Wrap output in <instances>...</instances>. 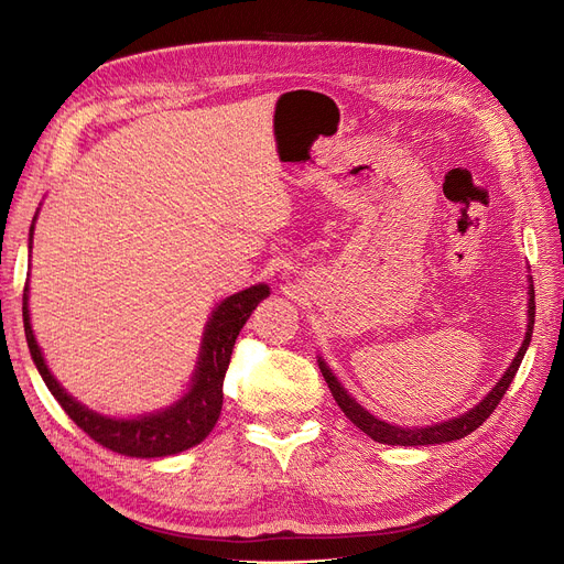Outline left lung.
<instances>
[{
  "label": "left lung",
  "mask_w": 564,
  "mask_h": 564,
  "mask_svg": "<svg viewBox=\"0 0 564 564\" xmlns=\"http://www.w3.org/2000/svg\"><path fill=\"white\" fill-rule=\"evenodd\" d=\"M532 326H534V286H532V278L528 275V326H525V337L521 341V348L517 351L514 360L509 362V367L505 369L502 379L487 392L485 399H479L470 411H466L457 417L443 420V422L426 424V426H399V424H390L386 420H379L377 415H371L367 409H362L351 394H348V390L337 381L333 369L326 365V360L321 356H318V369H321V373H324V379H326V383H328V388H330V392L337 401V406L358 429H362V432L369 438H373L377 443H383V445H404V447L406 445H441V443L459 441V438L468 436L494 413V409L498 406V401L507 392L509 383L514 381L517 371L521 367V360H523L528 346H530Z\"/></svg>",
  "instance_id": "left-lung-1"
}]
</instances>
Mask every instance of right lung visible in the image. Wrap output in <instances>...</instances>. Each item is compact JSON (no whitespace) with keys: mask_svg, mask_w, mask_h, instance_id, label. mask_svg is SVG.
Returning <instances> with one entry per match:
<instances>
[{"mask_svg":"<svg viewBox=\"0 0 564 564\" xmlns=\"http://www.w3.org/2000/svg\"><path fill=\"white\" fill-rule=\"evenodd\" d=\"M39 216V210H36ZM34 216V223H36ZM34 223L30 227V252L34 240ZM32 257V254H30ZM271 286L254 284L238 293H231L225 301L210 312L204 335L199 356L195 365V373L187 390L174 401V404L158 409L153 413H142L138 417H112L102 415L83 401H77L73 394L64 390V386L52 377L47 362L43 358L41 346L34 337L32 321H30V282L24 284L22 293V318H24V335L26 346H30L32 360L68 417L87 432L102 447L126 454V457L138 459H155V457H172L183 449L199 445L216 426L223 411V383L225 373L231 360V348L240 328L254 312V307L268 299Z\"/></svg>","mask_w":564,"mask_h":564,"instance_id":"right-lung-1","label":"right lung"}]
</instances>
